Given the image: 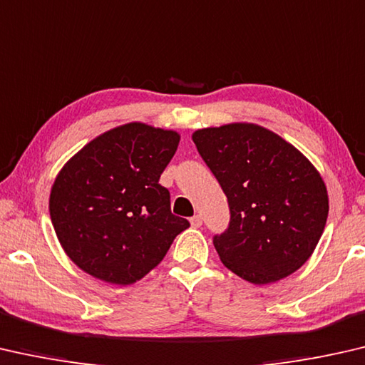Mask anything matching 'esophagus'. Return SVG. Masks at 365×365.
I'll use <instances>...</instances> for the list:
<instances>
[{
	"label": "esophagus",
	"instance_id": "obj_1",
	"mask_svg": "<svg viewBox=\"0 0 365 365\" xmlns=\"http://www.w3.org/2000/svg\"><path fill=\"white\" fill-rule=\"evenodd\" d=\"M190 225H192V228H200V226H202V217H200V215H194V217L190 218Z\"/></svg>",
	"mask_w": 365,
	"mask_h": 365
}]
</instances>
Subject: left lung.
Wrapping results in <instances>:
<instances>
[{"label": "left lung", "mask_w": 365, "mask_h": 365, "mask_svg": "<svg viewBox=\"0 0 365 365\" xmlns=\"http://www.w3.org/2000/svg\"><path fill=\"white\" fill-rule=\"evenodd\" d=\"M192 140L228 199V228L213 236L225 267L268 284L306 264L328 217L327 187L314 165L257 124L199 129Z\"/></svg>", "instance_id": "obj_1"}]
</instances>
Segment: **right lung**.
<instances>
[{"instance_id": "obj_1", "label": "right lung", "mask_w": 365, "mask_h": 365, "mask_svg": "<svg viewBox=\"0 0 365 365\" xmlns=\"http://www.w3.org/2000/svg\"><path fill=\"white\" fill-rule=\"evenodd\" d=\"M179 134L129 123L88 142L63 166L50 217L64 252L101 282L133 284L157 267L189 228L158 182Z\"/></svg>"}]
</instances>
